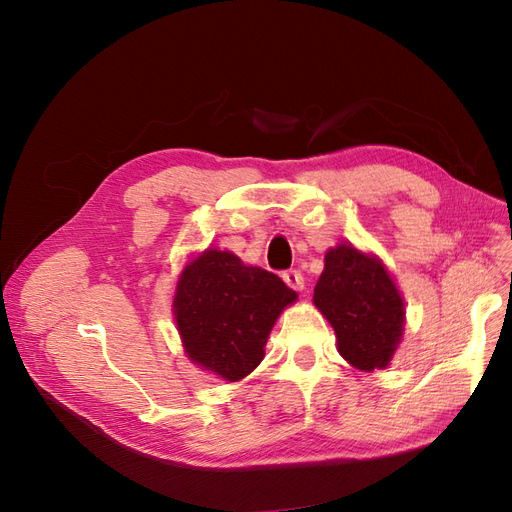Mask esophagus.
Wrapping results in <instances>:
<instances>
[{"mask_svg":"<svg viewBox=\"0 0 512 512\" xmlns=\"http://www.w3.org/2000/svg\"><path fill=\"white\" fill-rule=\"evenodd\" d=\"M283 281L294 291H302L304 289V279H302V274L298 270H285L283 272Z\"/></svg>","mask_w":512,"mask_h":512,"instance_id":"1","label":"esophagus"}]
</instances>
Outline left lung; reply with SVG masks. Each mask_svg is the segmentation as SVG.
<instances>
[{
    "label": "left lung",
    "mask_w": 512,
    "mask_h": 512,
    "mask_svg": "<svg viewBox=\"0 0 512 512\" xmlns=\"http://www.w3.org/2000/svg\"><path fill=\"white\" fill-rule=\"evenodd\" d=\"M315 306L337 332L339 354L360 371L384 369L403 332V300L377 259L341 244L326 253Z\"/></svg>",
    "instance_id": "left-lung-1"
}]
</instances>
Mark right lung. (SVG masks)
<instances>
[{"label":"right lung","instance_id":"1","mask_svg":"<svg viewBox=\"0 0 512 512\" xmlns=\"http://www.w3.org/2000/svg\"><path fill=\"white\" fill-rule=\"evenodd\" d=\"M296 298L276 274L206 251L182 272L173 313L188 358L238 382L264 360L276 317Z\"/></svg>","mask_w":512,"mask_h":512}]
</instances>
